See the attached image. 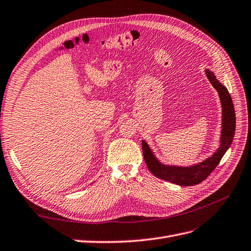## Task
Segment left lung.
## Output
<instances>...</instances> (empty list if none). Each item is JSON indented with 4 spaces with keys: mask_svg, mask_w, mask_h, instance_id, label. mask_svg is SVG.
Returning <instances> with one entry per match:
<instances>
[{
    "mask_svg": "<svg viewBox=\"0 0 251 251\" xmlns=\"http://www.w3.org/2000/svg\"><path fill=\"white\" fill-rule=\"evenodd\" d=\"M205 73H206V76L212 87L217 90L222 105L221 138H220V147L215 151L214 155L205 159L202 162L194 164L192 166L166 165L158 160L149 147V144L142 140L144 161H146L150 172L157 178L166 180L181 186H192L199 184L200 182L206 179L210 173L217 168V165L226 153V151L230 148L234 136L235 114L228 90L216 78L214 72L206 69Z\"/></svg>",
    "mask_w": 251,
    "mask_h": 251,
    "instance_id": "1",
    "label": "left lung"
}]
</instances>
